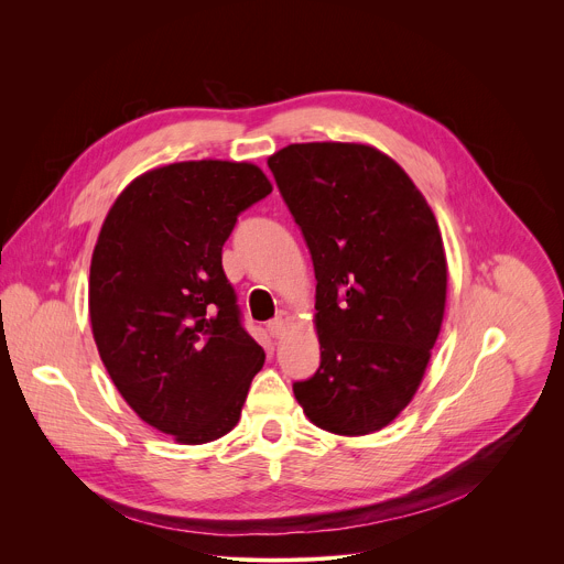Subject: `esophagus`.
I'll list each match as a JSON object with an SVG mask.
<instances>
[{
  "instance_id": "1",
  "label": "esophagus",
  "mask_w": 564,
  "mask_h": 564,
  "mask_svg": "<svg viewBox=\"0 0 564 564\" xmlns=\"http://www.w3.org/2000/svg\"><path fill=\"white\" fill-rule=\"evenodd\" d=\"M288 324H290V314L288 312H279V316L276 318H272L270 324H268V330H270V335L272 337H283L285 335V330H288Z\"/></svg>"
}]
</instances>
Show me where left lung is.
Listing matches in <instances>:
<instances>
[{
  "label": "left lung",
  "mask_w": 564,
  "mask_h": 564,
  "mask_svg": "<svg viewBox=\"0 0 564 564\" xmlns=\"http://www.w3.org/2000/svg\"><path fill=\"white\" fill-rule=\"evenodd\" d=\"M268 167L316 279L321 364L292 383L294 397L318 429L375 433L409 406L442 328L437 220L406 172L368 144H290Z\"/></svg>",
  "instance_id": "8db88e82"
}]
</instances>
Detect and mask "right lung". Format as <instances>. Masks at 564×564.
Segmentation results:
<instances>
[{
	"mask_svg": "<svg viewBox=\"0 0 564 564\" xmlns=\"http://www.w3.org/2000/svg\"><path fill=\"white\" fill-rule=\"evenodd\" d=\"M270 192L250 163H176L135 178L100 229L89 276L100 359L138 417L183 444L227 435L265 361L223 246Z\"/></svg>",
	"mask_w": 564,
	"mask_h": 564,
	"instance_id": "obj_1",
	"label": "right lung"
}]
</instances>
